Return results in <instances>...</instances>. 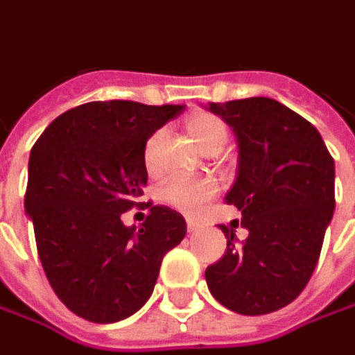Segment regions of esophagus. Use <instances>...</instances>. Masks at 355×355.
I'll list each match as a JSON object with an SVG mask.
<instances>
[{"label":"esophagus","instance_id":"34e87169","mask_svg":"<svg viewBox=\"0 0 355 355\" xmlns=\"http://www.w3.org/2000/svg\"><path fill=\"white\" fill-rule=\"evenodd\" d=\"M185 222H187V232H197V230L202 228L201 220L195 218V216H187V218H185Z\"/></svg>","mask_w":355,"mask_h":355}]
</instances>
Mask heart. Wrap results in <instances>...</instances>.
<instances>
[{
  "instance_id": "b5f03b06",
  "label": "heart",
  "mask_w": 355,
  "mask_h": 355,
  "mask_svg": "<svg viewBox=\"0 0 355 355\" xmlns=\"http://www.w3.org/2000/svg\"><path fill=\"white\" fill-rule=\"evenodd\" d=\"M185 127L189 131V135L195 141V145L199 146V150L205 154H218L226 143H228V125L222 117L214 114H195L187 121ZM162 139V131H156L145 145V168L148 172L154 170L156 164V148ZM216 187L209 180H170L164 183L160 189V197L168 205H172L175 209L182 210H195L201 207L202 202H207L214 195Z\"/></svg>"
}]
</instances>
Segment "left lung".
Returning <instances> with one entry per match:
<instances>
[{
	"label": "left lung",
	"mask_w": 355,
	"mask_h": 355,
	"mask_svg": "<svg viewBox=\"0 0 355 355\" xmlns=\"http://www.w3.org/2000/svg\"><path fill=\"white\" fill-rule=\"evenodd\" d=\"M238 141L236 180L224 201L249 236L218 226L226 253L207 266L214 300L239 315H266L304 292L334 212V160L321 133L265 96L209 104Z\"/></svg>",
	"instance_id": "left-lung-1"
}]
</instances>
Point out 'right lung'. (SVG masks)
<instances>
[{
    "label": "right lung",
    "instance_id": "add662e5",
    "mask_svg": "<svg viewBox=\"0 0 355 355\" xmlns=\"http://www.w3.org/2000/svg\"><path fill=\"white\" fill-rule=\"evenodd\" d=\"M182 110L89 102L55 117L31 150L24 212L40 263L63 305L87 321L139 311L164 255L185 238V220L168 207H150L143 226L121 222L145 207L146 141Z\"/></svg>",
    "mask_w": 355,
    "mask_h": 355
}]
</instances>
